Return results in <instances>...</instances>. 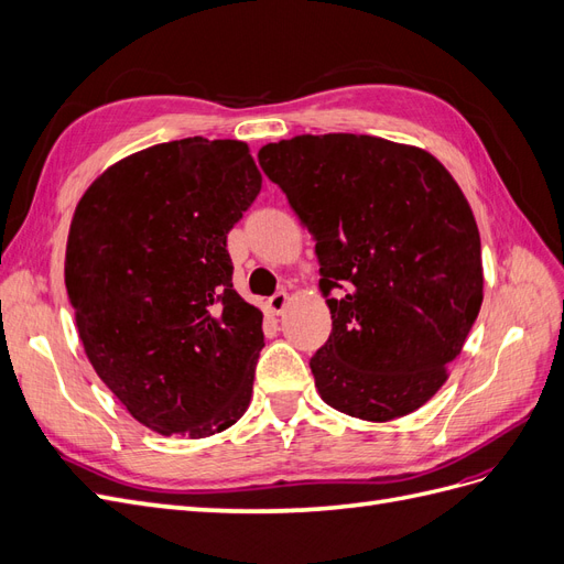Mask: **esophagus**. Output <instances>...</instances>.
Here are the masks:
<instances>
[{"label": "esophagus", "instance_id": "obj_1", "mask_svg": "<svg viewBox=\"0 0 564 564\" xmlns=\"http://www.w3.org/2000/svg\"><path fill=\"white\" fill-rule=\"evenodd\" d=\"M286 303H289V294L286 292H275L268 299V308H270V313L282 315L284 308H286Z\"/></svg>", "mask_w": 564, "mask_h": 564}]
</instances>
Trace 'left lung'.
<instances>
[{
    "label": "left lung",
    "instance_id": "1",
    "mask_svg": "<svg viewBox=\"0 0 564 564\" xmlns=\"http://www.w3.org/2000/svg\"><path fill=\"white\" fill-rule=\"evenodd\" d=\"M315 240L332 334L311 369L322 400L390 421L447 381L482 305L480 232L452 174L377 135H296L259 150Z\"/></svg>",
    "mask_w": 564,
    "mask_h": 564
}]
</instances>
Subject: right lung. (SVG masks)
<instances>
[{"label":"right lung","instance_id":"obj_1","mask_svg":"<svg viewBox=\"0 0 564 564\" xmlns=\"http://www.w3.org/2000/svg\"><path fill=\"white\" fill-rule=\"evenodd\" d=\"M259 193L242 141L195 135L117 162L77 204L65 286L84 350L162 435L207 437L247 412L263 315L232 289L226 240Z\"/></svg>","mask_w":564,"mask_h":564}]
</instances>
